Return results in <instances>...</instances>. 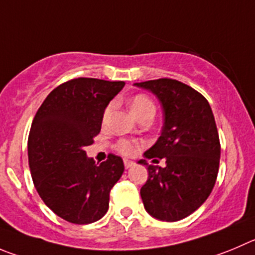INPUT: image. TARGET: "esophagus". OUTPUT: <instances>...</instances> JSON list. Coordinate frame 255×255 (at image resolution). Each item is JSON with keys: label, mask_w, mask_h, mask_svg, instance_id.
<instances>
[{"label": "esophagus", "mask_w": 255, "mask_h": 255, "mask_svg": "<svg viewBox=\"0 0 255 255\" xmlns=\"http://www.w3.org/2000/svg\"><path fill=\"white\" fill-rule=\"evenodd\" d=\"M132 166H134V162H133V161L125 160V167L126 168H129V167H132Z\"/></svg>", "instance_id": "esophagus-1"}]
</instances>
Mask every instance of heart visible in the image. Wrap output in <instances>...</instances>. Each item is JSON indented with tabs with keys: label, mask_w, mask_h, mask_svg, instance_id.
Masks as SVG:
<instances>
[{
	"label": "heart",
	"mask_w": 255,
	"mask_h": 255,
	"mask_svg": "<svg viewBox=\"0 0 255 255\" xmlns=\"http://www.w3.org/2000/svg\"><path fill=\"white\" fill-rule=\"evenodd\" d=\"M112 111V104H109L106 108L103 114V120L106 121L107 117L109 116ZM130 111H132L133 116L137 117L139 114L144 113V112L152 111L154 112V104L151 99L143 94H137L135 97H133L132 101H130ZM137 147L138 144L135 143L134 141H129V139H120V141L116 143V149L120 153L126 154V156H130V154L135 153L137 151Z\"/></svg>",
	"instance_id": "b5f03b06"
}]
</instances>
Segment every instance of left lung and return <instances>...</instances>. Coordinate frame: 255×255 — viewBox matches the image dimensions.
I'll return each instance as SVG.
<instances>
[{
	"label": "left lung",
	"instance_id": "1",
	"mask_svg": "<svg viewBox=\"0 0 255 255\" xmlns=\"http://www.w3.org/2000/svg\"><path fill=\"white\" fill-rule=\"evenodd\" d=\"M134 85L156 95L163 111V127L146 158H165L166 167L148 165L141 187L144 209L162 221H178L205 203L218 177L220 141L210 104L204 95L175 79Z\"/></svg>",
	"mask_w": 255,
	"mask_h": 255
}]
</instances>
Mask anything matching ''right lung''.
Returning a JSON list of instances; mask_svg holds the SVG:
<instances>
[{"label": "right lung", "mask_w": 255, "mask_h": 255, "mask_svg": "<svg viewBox=\"0 0 255 255\" xmlns=\"http://www.w3.org/2000/svg\"><path fill=\"white\" fill-rule=\"evenodd\" d=\"M125 82L77 78L52 90L36 112L28 134V165L45 205L73 224L103 218L109 192L125 171L120 156L97 165L84 148L101 132L109 102Z\"/></svg>", "instance_id": "add662e5"}]
</instances>
